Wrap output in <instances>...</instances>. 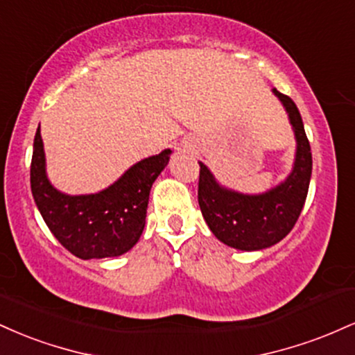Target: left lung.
<instances>
[{"label": "left lung", "mask_w": 355, "mask_h": 355, "mask_svg": "<svg viewBox=\"0 0 355 355\" xmlns=\"http://www.w3.org/2000/svg\"><path fill=\"white\" fill-rule=\"evenodd\" d=\"M280 100L295 135V158L284 182L263 193H242L220 185L202 162L198 205L211 234L225 245L243 252L263 250L279 243L294 229L307 198L312 175V153L299 108L272 88Z\"/></svg>", "instance_id": "8db88e82"}]
</instances>
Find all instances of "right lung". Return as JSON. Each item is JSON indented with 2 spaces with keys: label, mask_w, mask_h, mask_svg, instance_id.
I'll return each instance as SVG.
<instances>
[{
  "label": "right lung",
  "mask_w": 355,
  "mask_h": 355,
  "mask_svg": "<svg viewBox=\"0 0 355 355\" xmlns=\"http://www.w3.org/2000/svg\"><path fill=\"white\" fill-rule=\"evenodd\" d=\"M172 150L144 158L107 189L68 195L51 185L40 128L31 158V193L56 240L78 259L123 255L140 240L153 182L168 165Z\"/></svg>",
  "instance_id": "obj_1"
}]
</instances>
